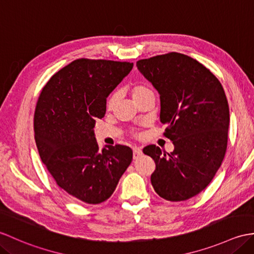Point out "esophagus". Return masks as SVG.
<instances>
[{
    "mask_svg": "<svg viewBox=\"0 0 254 254\" xmlns=\"http://www.w3.org/2000/svg\"><path fill=\"white\" fill-rule=\"evenodd\" d=\"M143 152H141V149L138 148V147H134L133 148V158L134 159H137Z\"/></svg>",
    "mask_w": 254,
    "mask_h": 254,
    "instance_id": "1",
    "label": "esophagus"
}]
</instances>
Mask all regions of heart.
I'll return each instance as SVG.
<instances>
[{"mask_svg":"<svg viewBox=\"0 0 254 254\" xmlns=\"http://www.w3.org/2000/svg\"><path fill=\"white\" fill-rule=\"evenodd\" d=\"M147 92H150V88L148 86L144 85V84H139L138 83V84L133 85V87H132V96H133L134 99L138 98L139 96H141V95H143V94H145ZM118 97H119V95H118L117 92H115V93L111 94L110 97L108 98L107 108L109 110H111V109L115 107V105H116L117 100H118Z\"/></svg>","mask_w":254,"mask_h":254,"instance_id":"b5f03b06","label":"heart"}]
</instances>
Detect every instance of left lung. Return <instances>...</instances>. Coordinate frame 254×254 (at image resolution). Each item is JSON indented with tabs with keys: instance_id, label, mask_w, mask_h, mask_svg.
Listing matches in <instances>:
<instances>
[{
	"instance_id": "left-lung-1",
	"label": "left lung",
	"mask_w": 254,
	"mask_h": 254,
	"mask_svg": "<svg viewBox=\"0 0 254 254\" xmlns=\"http://www.w3.org/2000/svg\"><path fill=\"white\" fill-rule=\"evenodd\" d=\"M140 73L160 94V121L172 152L146 146L156 170L151 185L161 198L184 201L207 187L227 148L229 108L221 82L208 68L181 53L136 63Z\"/></svg>"
}]
</instances>
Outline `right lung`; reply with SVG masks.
I'll return each mask as SVG.
<instances>
[{"label": "right lung", "instance_id": "1", "mask_svg": "<svg viewBox=\"0 0 254 254\" xmlns=\"http://www.w3.org/2000/svg\"><path fill=\"white\" fill-rule=\"evenodd\" d=\"M132 68L133 63L80 58L53 75L39 96L33 125L41 160L79 202L107 200L132 162L129 147L99 150L94 134L108 95Z\"/></svg>", "mask_w": 254, "mask_h": 254}]
</instances>
